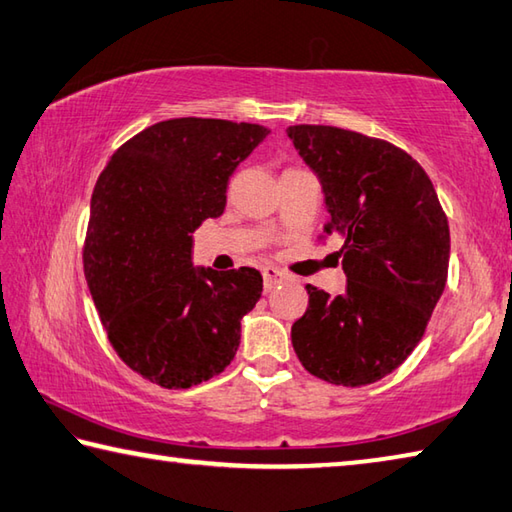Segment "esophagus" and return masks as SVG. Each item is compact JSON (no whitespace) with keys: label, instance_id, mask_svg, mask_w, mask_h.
<instances>
[{"label":"esophagus","instance_id":"esophagus-1","mask_svg":"<svg viewBox=\"0 0 512 512\" xmlns=\"http://www.w3.org/2000/svg\"><path fill=\"white\" fill-rule=\"evenodd\" d=\"M262 277H264V291H273L277 284L284 282V273L277 271L273 266H266L262 271Z\"/></svg>","mask_w":512,"mask_h":512}]
</instances>
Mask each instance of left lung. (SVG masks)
<instances>
[{"label":"left lung","mask_w":512,"mask_h":512,"mask_svg":"<svg viewBox=\"0 0 512 512\" xmlns=\"http://www.w3.org/2000/svg\"><path fill=\"white\" fill-rule=\"evenodd\" d=\"M318 176L342 239V295L306 284L291 327L297 358L333 385L362 387L401 367L421 342L448 282L450 226L430 176L392 143L327 125L286 129Z\"/></svg>","instance_id":"left-lung-1"}]
</instances>
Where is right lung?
Instances as JSON below:
<instances>
[{
  "label": "right lung",
  "instance_id": "right-lung-1",
  "mask_svg": "<svg viewBox=\"0 0 512 512\" xmlns=\"http://www.w3.org/2000/svg\"><path fill=\"white\" fill-rule=\"evenodd\" d=\"M268 134L217 118L163 120L120 145L98 176L85 277L111 347L150 383L188 389L235 358L262 275L194 266L192 232L224 215L228 179Z\"/></svg>",
  "mask_w": 512,
  "mask_h": 512
}]
</instances>
